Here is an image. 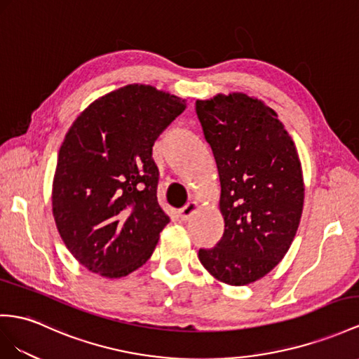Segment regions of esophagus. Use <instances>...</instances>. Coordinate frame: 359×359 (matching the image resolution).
<instances>
[{"mask_svg":"<svg viewBox=\"0 0 359 359\" xmlns=\"http://www.w3.org/2000/svg\"><path fill=\"white\" fill-rule=\"evenodd\" d=\"M197 209H198V205L196 203V201H189L188 205H185L179 210L180 219H183V222H187V219H189L192 215L197 212Z\"/></svg>","mask_w":359,"mask_h":359,"instance_id":"34e87169","label":"esophagus"}]
</instances>
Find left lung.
<instances>
[{
  "label": "left lung",
  "mask_w": 359,
  "mask_h": 359,
  "mask_svg": "<svg viewBox=\"0 0 359 359\" xmlns=\"http://www.w3.org/2000/svg\"><path fill=\"white\" fill-rule=\"evenodd\" d=\"M196 112L217 162L224 233L200 249L203 267L229 285L261 279L278 265L300 223L303 176L278 114L244 94L197 100Z\"/></svg>",
  "instance_id": "1"
}]
</instances>
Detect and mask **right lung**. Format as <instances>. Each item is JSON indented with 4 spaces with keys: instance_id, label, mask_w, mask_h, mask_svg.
<instances>
[{
    "instance_id": "add662e5",
    "label": "right lung",
    "mask_w": 359,
    "mask_h": 359,
    "mask_svg": "<svg viewBox=\"0 0 359 359\" xmlns=\"http://www.w3.org/2000/svg\"><path fill=\"white\" fill-rule=\"evenodd\" d=\"M187 100L128 85L98 98L72 123L53 182V215L72 256L106 278L150 259L168 224L158 203L153 145Z\"/></svg>"
}]
</instances>
